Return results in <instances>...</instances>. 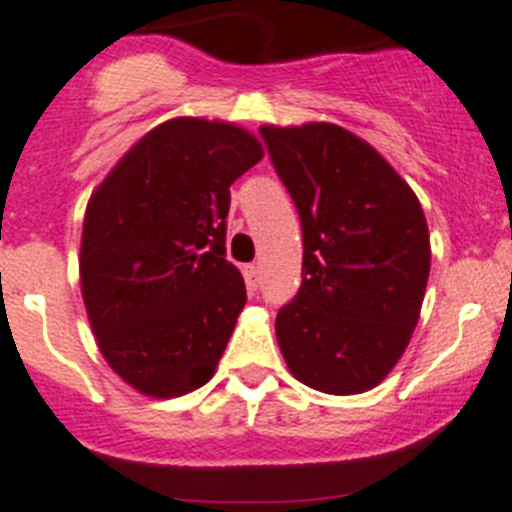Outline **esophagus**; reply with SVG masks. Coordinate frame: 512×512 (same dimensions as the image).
I'll list each match as a JSON object with an SVG mask.
<instances>
[{
    "label": "esophagus",
    "mask_w": 512,
    "mask_h": 512,
    "mask_svg": "<svg viewBox=\"0 0 512 512\" xmlns=\"http://www.w3.org/2000/svg\"><path fill=\"white\" fill-rule=\"evenodd\" d=\"M244 281H247L250 291H257V286H260V268L257 265H244Z\"/></svg>",
    "instance_id": "34e87169"
}]
</instances>
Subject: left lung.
Returning a JSON list of instances; mask_svg holds the SVG:
<instances>
[{
    "mask_svg": "<svg viewBox=\"0 0 512 512\" xmlns=\"http://www.w3.org/2000/svg\"><path fill=\"white\" fill-rule=\"evenodd\" d=\"M304 234L299 293L275 337L301 384L363 394L402 358L420 319L430 234L417 195L379 151L335 123L260 126Z\"/></svg>",
    "mask_w": 512,
    "mask_h": 512,
    "instance_id": "obj_1",
    "label": "left lung"
}]
</instances>
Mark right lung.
Returning a JSON list of instances; mask_svg holds the SVG:
<instances>
[{"mask_svg": "<svg viewBox=\"0 0 512 512\" xmlns=\"http://www.w3.org/2000/svg\"><path fill=\"white\" fill-rule=\"evenodd\" d=\"M260 159L242 126L172 118L136 141L87 203V317L110 368L146 397H182L219 366L247 304L226 260L229 188Z\"/></svg>", "mask_w": 512, "mask_h": 512, "instance_id": "1", "label": "right lung"}]
</instances>
